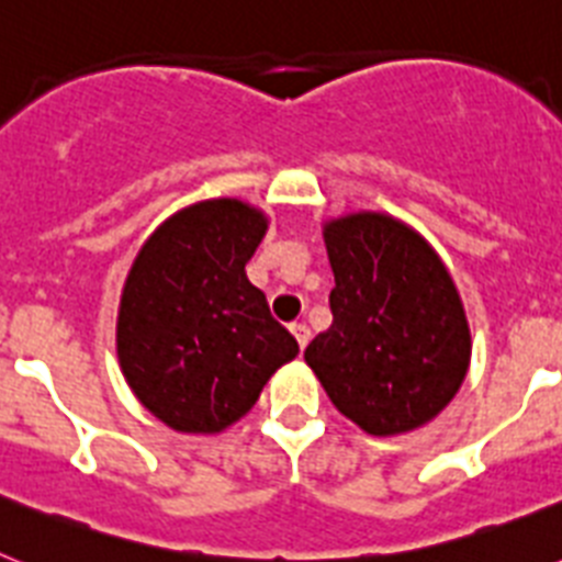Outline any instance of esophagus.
I'll return each mask as SVG.
<instances>
[{
  "instance_id": "1",
  "label": "esophagus",
  "mask_w": 562,
  "mask_h": 562,
  "mask_svg": "<svg viewBox=\"0 0 562 562\" xmlns=\"http://www.w3.org/2000/svg\"><path fill=\"white\" fill-rule=\"evenodd\" d=\"M290 331H292V337L297 340V349H306V342H310V329H306L304 324H292Z\"/></svg>"
}]
</instances>
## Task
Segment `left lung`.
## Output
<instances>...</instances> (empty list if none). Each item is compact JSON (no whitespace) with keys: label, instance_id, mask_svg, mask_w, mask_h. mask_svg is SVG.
<instances>
[{"label":"left lung","instance_id":"left-lung-1","mask_svg":"<svg viewBox=\"0 0 562 562\" xmlns=\"http://www.w3.org/2000/svg\"><path fill=\"white\" fill-rule=\"evenodd\" d=\"M331 326L304 360L346 419L371 436L428 425L459 394L473 337L439 252L405 222L357 211L324 222Z\"/></svg>","mask_w":562,"mask_h":562}]
</instances>
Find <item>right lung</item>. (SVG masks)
<instances>
[{
  "instance_id": "obj_1",
  "label": "right lung",
  "mask_w": 562,
  "mask_h": 562,
  "mask_svg": "<svg viewBox=\"0 0 562 562\" xmlns=\"http://www.w3.org/2000/svg\"><path fill=\"white\" fill-rule=\"evenodd\" d=\"M270 220L241 200L168 216L134 256L117 306V362L143 408L177 434H222L256 405L297 342L245 265Z\"/></svg>"
}]
</instances>
